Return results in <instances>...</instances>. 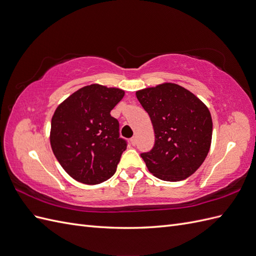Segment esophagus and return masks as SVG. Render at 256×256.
<instances>
[{"instance_id":"1","label":"esophagus","mask_w":256,"mask_h":256,"mask_svg":"<svg viewBox=\"0 0 256 256\" xmlns=\"http://www.w3.org/2000/svg\"><path fill=\"white\" fill-rule=\"evenodd\" d=\"M130 143L134 146V145L136 144V136H132V138H130Z\"/></svg>"}]
</instances>
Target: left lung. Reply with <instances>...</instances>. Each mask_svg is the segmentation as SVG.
Segmentation results:
<instances>
[{
  "label": "left lung",
  "instance_id": "left-lung-1",
  "mask_svg": "<svg viewBox=\"0 0 256 256\" xmlns=\"http://www.w3.org/2000/svg\"><path fill=\"white\" fill-rule=\"evenodd\" d=\"M148 113L154 145L141 154L159 180L180 182L202 166L212 144V120L204 102L175 83H162L136 92Z\"/></svg>",
  "mask_w": 256,
  "mask_h": 256
}]
</instances>
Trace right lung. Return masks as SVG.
I'll return each mask as SVG.
<instances>
[{
  "label": "right lung",
  "mask_w": 256,
  "mask_h": 256,
  "mask_svg": "<svg viewBox=\"0 0 256 256\" xmlns=\"http://www.w3.org/2000/svg\"><path fill=\"white\" fill-rule=\"evenodd\" d=\"M125 90L100 84L84 86L58 104L51 120L50 144L66 173L76 182L98 184L111 178L127 143L110 112Z\"/></svg>",
  "instance_id": "right-lung-1"
}]
</instances>
